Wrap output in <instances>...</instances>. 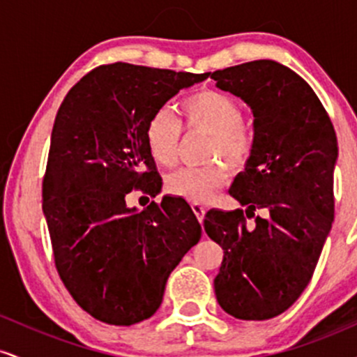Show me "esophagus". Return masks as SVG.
Masks as SVG:
<instances>
[{"mask_svg":"<svg viewBox=\"0 0 357 357\" xmlns=\"http://www.w3.org/2000/svg\"><path fill=\"white\" fill-rule=\"evenodd\" d=\"M192 209H194L195 215H197L199 221L202 222V221H204V218H206L207 206H204V204H200V202H192Z\"/></svg>","mask_w":357,"mask_h":357,"instance_id":"34e87169","label":"esophagus"}]
</instances>
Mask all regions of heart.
Returning <instances> with one entry per match:
<instances>
[{"mask_svg": "<svg viewBox=\"0 0 357 357\" xmlns=\"http://www.w3.org/2000/svg\"><path fill=\"white\" fill-rule=\"evenodd\" d=\"M187 125L212 136L211 157H222L238 167L250 153V136L243 128L244 116L239 104L218 91H204L182 102ZM148 151L158 165L170 167L177 162L182 123L175 113L163 107L151 116L146 126ZM227 172L222 165L204 168H180L168 175L167 189L192 202H206L226 183Z\"/></svg>", "mask_w": 357, "mask_h": 357, "instance_id": "heart-1", "label": "heart"}]
</instances>
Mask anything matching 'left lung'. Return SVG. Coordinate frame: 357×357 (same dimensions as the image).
Segmentation results:
<instances>
[{"label":"left lung","mask_w":357,"mask_h":357,"mask_svg":"<svg viewBox=\"0 0 357 357\" xmlns=\"http://www.w3.org/2000/svg\"><path fill=\"white\" fill-rule=\"evenodd\" d=\"M211 79L255 116L251 155L229 194L255 224H245L243 209H211L204 219L224 250L215 297L236 319H273L305 290L331 232L337 138L314 89L275 60L227 67ZM258 208L265 218L254 215Z\"/></svg>","instance_id":"1"}]
</instances>
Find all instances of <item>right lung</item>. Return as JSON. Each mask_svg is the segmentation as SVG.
I'll list each match as a JSON object with an SVG mask.
<instances>
[{
  "label": "right lung",
  "instance_id": "obj_1",
  "mask_svg": "<svg viewBox=\"0 0 357 357\" xmlns=\"http://www.w3.org/2000/svg\"><path fill=\"white\" fill-rule=\"evenodd\" d=\"M206 74L116 62L75 84L60 104L43 178L55 266L87 314L131 326L158 310L167 280L202 236L189 204L165 195L138 211L126 195L162 190L146 126Z\"/></svg>",
  "mask_w": 357,
  "mask_h": 357
}]
</instances>
